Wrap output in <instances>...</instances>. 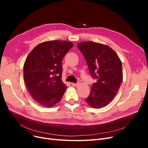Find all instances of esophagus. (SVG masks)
<instances>
[{"label":"esophagus","mask_w":148,"mask_h":148,"mask_svg":"<svg viewBox=\"0 0 148 148\" xmlns=\"http://www.w3.org/2000/svg\"><path fill=\"white\" fill-rule=\"evenodd\" d=\"M78 84H79L78 83H71V85H72V86H77Z\"/></svg>","instance_id":"esophagus-1"}]
</instances>
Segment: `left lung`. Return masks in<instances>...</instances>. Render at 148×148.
<instances>
[{
    "mask_svg": "<svg viewBox=\"0 0 148 148\" xmlns=\"http://www.w3.org/2000/svg\"><path fill=\"white\" fill-rule=\"evenodd\" d=\"M91 77L96 79L86 99L89 106L100 109L108 105L118 92L123 80L122 65L117 53L109 46L92 41L78 43Z\"/></svg>",
    "mask_w": 148,
    "mask_h": 148,
    "instance_id": "left-lung-1",
    "label": "left lung"
}]
</instances>
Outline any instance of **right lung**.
<instances>
[{
  "mask_svg": "<svg viewBox=\"0 0 148 148\" xmlns=\"http://www.w3.org/2000/svg\"><path fill=\"white\" fill-rule=\"evenodd\" d=\"M73 46L66 41H49L38 44L25 62V84L33 99L44 107L54 106L62 99L66 86L62 81V61Z\"/></svg>",
  "mask_w": 148,
  "mask_h": 148,
  "instance_id": "add662e5",
  "label": "right lung"
}]
</instances>
